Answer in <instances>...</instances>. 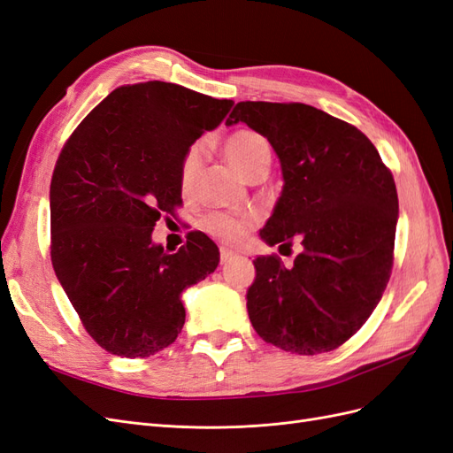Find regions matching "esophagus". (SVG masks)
<instances>
[{"mask_svg": "<svg viewBox=\"0 0 453 453\" xmlns=\"http://www.w3.org/2000/svg\"><path fill=\"white\" fill-rule=\"evenodd\" d=\"M236 257V253H232V251H228V250H221V265H226V263H230L232 258Z\"/></svg>", "mask_w": 453, "mask_h": 453, "instance_id": "34e87169", "label": "esophagus"}]
</instances>
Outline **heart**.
Listing matches in <instances>:
<instances>
[{
    "label": "heart",
    "instance_id": "heart-1",
    "mask_svg": "<svg viewBox=\"0 0 453 453\" xmlns=\"http://www.w3.org/2000/svg\"><path fill=\"white\" fill-rule=\"evenodd\" d=\"M223 153L230 166L234 168L242 177H248L260 166H270V145L265 135L253 130H236L226 135L223 142ZM202 162V147L198 143L190 145L180 164V187L183 193L193 188ZM251 226V219L234 217L223 211L210 213L203 219V228L215 238L226 243L240 242L245 232Z\"/></svg>",
    "mask_w": 453,
    "mask_h": 453
}]
</instances>
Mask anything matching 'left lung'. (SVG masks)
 <instances>
[{"label":"left lung","instance_id":"8db88e82","mask_svg":"<svg viewBox=\"0 0 453 453\" xmlns=\"http://www.w3.org/2000/svg\"><path fill=\"white\" fill-rule=\"evenodd\" d=\"M245 122L281 162L283 190L260 238L289 250L257 257L248 311L257 334L298 355L349 340L386 291L399 198L376 147L353 125L306 104L240 102L226 125Z\"/></svg>","mask_w":453,"mask_h":453}]
</instances>
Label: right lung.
<instances>
[{"label":"right lung","instance_id":"1","mask_svg":"<svg viewBox=\"0 0 453 453\" xmlns=\"http://www.w3.org/2000/svg\"><path fill=\"white\" fill-rule=\"evenodd\" d=\"M232 105L162 81L119 87L62 147L50 180V260L105 351L135 359L173 344L185 325L181 293L217 268L203 232H188L175 253L150 234L183 203L185 150Z\"/></svg>","mask_w":453,"mask_h":453}]
</instances>
